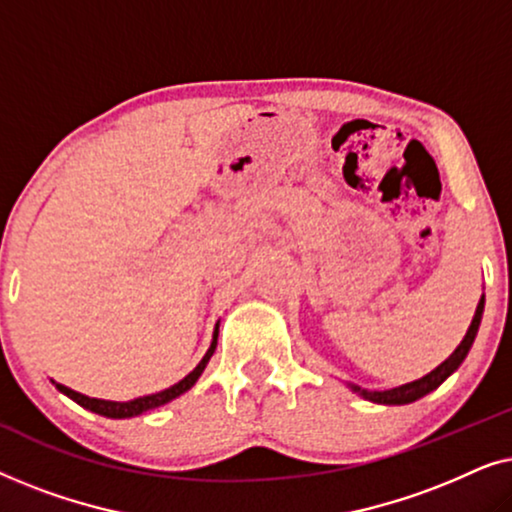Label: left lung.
I'll use <instances>...</instances> for the list:
<instances>
[{
	"mask_svg": "<svg viewBox=\"0 0 512 512\" xmlns=\"http://www.w3.org/2000/svg\"><path fill=\"white\" fill-rule=\"evenodd\" d=\"M482 310H485V298H480L478 307H475V317L471 321V326H468V331L464 335V340L459 342V347L454 349L452 356L447 361L440 363L436 370H431L429 375H424L422 380H415V382H408L403 384V387H396V389H387V391H370V389H361V387H352L356 394H361L363 398H368V401L373 403H384V405H405V403H412L417 401V398H422L429 394V391L438 389L440 384H443L447 377H450L454 370L461 366V361L466 359L468 349H471L475 335H478V326H480V319H482Z\"/></svg>",
	"mask_w": 512,
	"mask_h": 512,
	"instance_id": "left-lung-1",
	"label": "left lung"
}]
</instances>
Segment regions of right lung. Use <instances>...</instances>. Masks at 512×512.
<instances>
[{
    "label": "right lung",
    "instance_id": "add662e5",
    "mask_svg": "<svg viewBox=\"0 0 512 512\" xmlns=\"http://www.w3.org/2000/svg\"><path fill=\"white\" fill-rule=\"evenodd\" d=\"M216 338H219V331H214L212 347L207 349V354L202 356V361L191 370V373H188V375L184 377V380L177 382V384H172L170 389L158 391V394L135 398V401H128V403H116V401H100V398L83 396V394H79V391H72L69 387H65V384H55V387H58L65 396L72 398V401L79 403L81 408H86V410H90V412H97V415H104V417H111V419L137 417V415H142V412H146V410L160 408V405L174 401V398L181 396V394H184V391L191 389L193 384L198 382V377L202 375V370H205L209 359H212V354H214V349H216Z\"/></svg>",
    "mask_w": 512,
    "mask_h": 512
}]
</instances>
